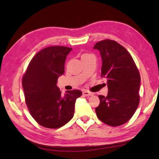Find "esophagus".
Masks as SVG:
<instances>
[{
  "instance_id": "34e87169",
  "label": "esophagus",
  "mask_w": 159,
  "mask_h": 159,
  "mask_svg": "<svg viewBox=\"0 0 159 159\" xmlns=\"http://www.w3.org/2000/svg\"><path fill=\"white\" fill-rule=\"evenodd\" d=\"M83 95L84 96H92L93 95V94L90 92H88V91H83Z\"/></svg>"
}]
</instances>
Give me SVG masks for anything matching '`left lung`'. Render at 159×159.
<instances>
[{
	"mask_svg": "<svg viewBox=\"0 0 159 159\" xmlns=\"http://www.w3.org/2000/svg\"><path fill=\"white\" fill-rule=\"evenodd\" d=\"M102 60L101 76L107 79V96L99 95V105L95 109L99 120L107 125L125 123L139 105L140 76L127 50L117 42L107 39L98 42Z\"/></svg>",
	"mask_w": 159,
	"mask_h": 159,
	"instance_id": "left-lung-1",
	"label": "left lung"
}]
</instances>
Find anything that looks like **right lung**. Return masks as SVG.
<instances>
[{
  "mask_svg": "<svg viewBox=\"0 0 159 159\" xmlns=\"http://www.w3.org/2000/svg\"><path fill=\"white\" fill-rule=\"evenodd\" d=\"M72 48L50 46L38 52L22 79L26 104L35 120L48 128H59L74 116L75 103L82 92L68 90L62 96L57 86L64 73L66 56Z\"/></svg>",
  "mask_w": 159,
  "mask_h": 159,
  "instance_id": "add662e5",
  "label": "right lung"
}]
</instances>
